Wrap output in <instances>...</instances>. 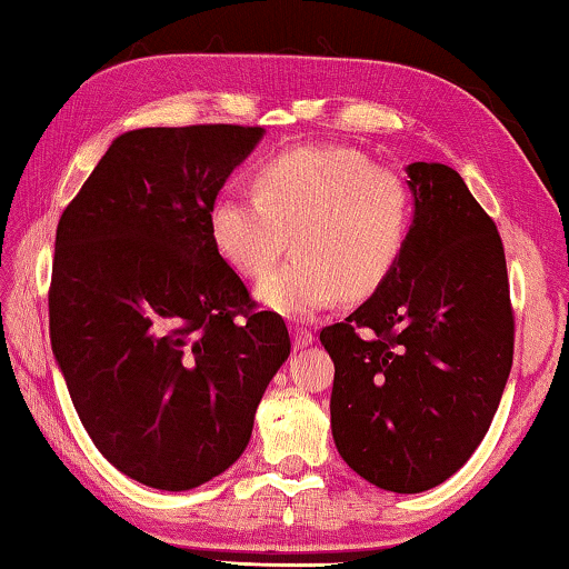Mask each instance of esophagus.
I'll return each instance as SVG.
<instances>
[{"label":"esophagus","mask_w":569,"mask_h":569,"mask_svg":"<svg viewBox=\"0 0 569 569\" xmlns=\"http://www.w3.org/2000/svg\"><path fill=\"white\" fill-rule=\"evenodd\" d=\"M312 341H316V336H312V331L310 328H305V326H292V343H295V349H305V346H310Z\"/></svg>","instance_id":"esophagus-1"}]
</instances>
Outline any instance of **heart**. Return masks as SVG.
<instances>
[{"label":"heart","mask_w":569,"mask_h":569,"mask_svg":"<svg viewBox=\"0 0 569 569\" xmlns=\"http://www.w3.org/2000/svg\"><path fill=\"white\" fill-rule=\"evenodd\" d=\"M410 194L400 174L351 148H292L253 171V197L226 192L210 208V238L257 298L284 318H310L336 300L372 295L406 251Z\"/></svg>","instance_id":"1"}]
</instances>
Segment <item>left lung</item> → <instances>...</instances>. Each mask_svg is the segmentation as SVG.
Listing matches in <instances>:
<instances>
[{"label":"left lung","instance_id":"1","mask_svg":"<svg viewBox=\"0 0 569 569\" xmlns=\"http://www.w3.org/2000/svg\"><path fill=\"white\" fill-rule=\"evenodd\" d=\"M413 223L392 274L326 326L343 462L392 492L431 490L488 433L513 365L503 241L465 179L408 163Z\"/></svg>","mask_w":569,"mask_h":569}]
</instances>
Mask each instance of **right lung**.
I'll return each instance as SVG.
<instances>
[{"label":"right lung","instance_id":"add662e5","mask_svg":"<svg viewBox=\"0 0 569 569\" xmlns=\"http://www.w3.org/2000/svg\"><path fill=\"white\" fill-rule=\"evenodd\" d=\"M264 128L118 136L56 230L53 357L94 447L156 490H192L243 455L290 333L210 238V208Z\"/></svg>","mask_w":569,"mask_h":569}]
</instances>
